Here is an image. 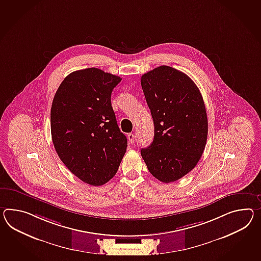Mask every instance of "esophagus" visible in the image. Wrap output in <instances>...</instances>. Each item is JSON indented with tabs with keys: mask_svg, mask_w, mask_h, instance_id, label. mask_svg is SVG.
Returning <instances> with one entry per match:
<instances>
[{
	"mask_svg": "<svg viewBox=\"0 0 261 261\" xmlns=\"http://www.w3.org/2000/svg\"><path fill=\"white\" fill-rule=\"evenodd\" d=\"M127 138L128 140H129V142H130L131 144L134 143V140H135V136H134V134H128Z\"/></svg>",
	"mask_w": 261,
	"mask_h": 261,
	"instance_id": "34e87169",
	"label": "esophagus"
}]
</instances>
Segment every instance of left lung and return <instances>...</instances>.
Wrapping results in <instances>:
<instances>
[{
  "mask_svg": "<svg viewBox=\"0 0 261 261\" xmlns=\"http://www.w3.org/2000/svg\"><path fill=\"white\" fill-rule=\"evenodd\" d=\"M154 124L152 144L140 153L149 172L174 182L197 165L207 139V117L195 83L180 70L160 66L140 79Z\"/></svg>",
  "mask_w": 261,
  "mask_h": 261,
  "instance_id": "8db88e82",
  "label": "left lung"
}]
</instances>
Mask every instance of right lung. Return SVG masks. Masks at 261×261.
Listing matches in <instances>:
<instances>
[{"mask_svg": "<svg viewBox=\"0 0 261 261\" xmlns=\"http://www.w3.org/2000/svg\"><path fill=\"white\" fill-rule=\"evenodd\" d=\"M121 77L96 68L70 73L51 108V140L59 159L87 184L102 186L114 176L126 152L111 106Z\"/></svg>", "mask_w": 261, "mask_h": 261, "instance_id": "right-lung-1", "label": "right lung"}]
</instances>
